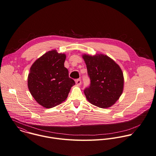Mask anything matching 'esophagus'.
I'll list each match as a JSON object with an SVG mask.
<instances>
[{"label": "esophagus", "mask_w": 156, "mask_h": 156, "mask_svg": "<svg viewBox=\"0 0 156 156\" xmlns=\"http://www.w3.org/2000/svg\"><path fill=\"white\" fill-rule=\"evenodd\" d=\"M75 83H76V84L78 85V86H80L81 84V80L80 79H78V80H75Z\"/></svg>", "instance_id": "obj_1"}]
</instances>
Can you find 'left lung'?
Here are the masks:
<instances>
[{
  "instance_id": "8db88e82",
  "label": "left lung",
  "mask_w": 156,
  "mask_h": 156,
  "mask_svg": "<svg viewBox=\"0 0 156 156\" xmlns=\"http://www.w3.org/2000/svg\"><path fill=\"white\" fill-rule=\"evenodd\" d=\"M90 86L84 90L87 101L99 108L110 107L123 92L124 78L119 66L106 55L83 54Z\"/></svg>"
}]
</instances>
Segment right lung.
<instances>
[{
	"mask_svg": "<svg viewBox=\"0 0 156 156\" xmlns=\"http://www.w3.org/2000/svg\"><path fill=\"white\" fill-rule=\"evenodd\" d=\"M66 58L65 54L52 50L38 58L30 68L28 89L35 100L44 108L62 104L75 84L64 67Z\"/></svg>",
	"mask_w": 156,
	"mask_h": 156,
	"instance_id": "right-lung-1",
	"label": "right lung"
}]
</instances>
